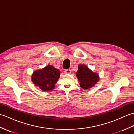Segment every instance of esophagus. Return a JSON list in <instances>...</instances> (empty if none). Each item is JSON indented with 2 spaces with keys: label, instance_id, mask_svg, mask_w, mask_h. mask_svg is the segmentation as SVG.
Segmentation results:
<instances>
[{
  "label": "esophagus",
  "instance_id": "1",
  "mask_svg": "<svg viewBox=\"0 0 134 134\" xmlns=\"http://www.w3.org/2000/svg\"><path fill=\"white\" fill-rule=\"evenodd\" d=\"M64 72L65 74H70L71 73V70L70 69H66L65 70Z\"/></svg>",
  "mask_w": 134,
  "mask_h": 134
}]
</instances>
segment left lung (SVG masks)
Masks as SVG:
<instances>
[{
  "mask_svg": "<svg viewBox=\"0 0 134 134\" xmlns=\"http://www.w3.org/2000/svg\"><path fill=\"white\" fill-rule=\"evenodd\" d=\"M79 70L76 76L80 84V87L83 89H89L93 87L99 81V76L96 73H93L84 65H79Z\"/></svg>",
  "mask_w": 134,
  "mask_h": 134,
  "instance_id": "1",
  "label": "left lung"
}]
</instances>
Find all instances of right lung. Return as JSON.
Returning a JSON list of instances; mask_svg holds the SVG:
<instances>
[{"label": "right lung", "mask_w": 134, "mask_h": 134, "mask_svg": "<svg viewBox=\"0 0 134 134\" xmlns=\"http://www.w3.org/2000/svg\"><path fill=\"white\" fill-rule=\"evenodd\" d=\"M59 76V70L49 65L42 69L35 71L32 76V81L42 91H52Z\"/></svg>", "instance_id": "1"}]
</instances>
